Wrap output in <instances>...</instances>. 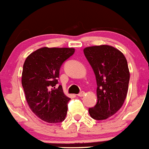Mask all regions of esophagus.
Returning <instances> with one entry per match:
<instances>
[{
  "label": "esophagus",
  "mask_w": 149,
  "mask_h": 149,
  "mask_svg": "<svg viewBox=\"0 0 149 149\" xmlns=\"http://www.w3.org/2000/svg\"><path fill=\"white\" fill-rule=\"evenodd\" d=\"M85 93H85L84 91H81L80 93H78V95H77V96H78V97H83V96L85 95Z\"/></svg>",
  "instance_id": "34e87169"
}]
</instances>
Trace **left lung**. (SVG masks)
Segmentation results:
<instances>
[{
	"label": "left lung",
	"instance_id": "1",
	"mask_svg": "<svg viewBox=\"0 0 149 149\" xmlns=\"http://www.w3.org/2000/svg\"><path fill=\"white\" fill-rule=\"evenodd\" d=\"M83 52L97 84V103L88 109L89 114L93 119H107L122 107L127 97L130 75L127 61L110 45L88 47Z\"/></svg>",
	"mask_w": 149,
	"mask_h": 149
}]
</instances>
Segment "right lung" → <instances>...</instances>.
Returning a JSON list of instances; mask_svg holds the SVG:
<instances>
[{
  "mask_svg": "<svg viewBox=\"0 0 149 149\" xmlns=\"http://www.w3.org/2000/svg\"><path fill=\"white\" fill-rule=\"evenodd\" d=\"M74 52V48L45 47L30 54L23 64L22 85L27 102L37 117L47 123H60L66 118L70 98L61 86H56L61 66Z\"/></svg>",
  "mask_w": 149,
  "mask_h": 149,
  "instance_id": "1",
  "label": "right lung"
}]
</instances>
